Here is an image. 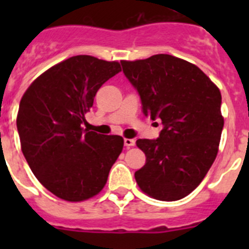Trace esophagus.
<instances>
[{
	"instance_id": "1",
	"label": "esophagus",
	"mask_w": 249,
	"mask_h": 249,
	"mask_svg": "<svg viewBox=\"0 0 249 249\" xmlns=\"http://www.w3.org/2000/svg\"><path fill=\"white\" fill-rule=\"evenodd\" d=\"M136 144V141L132 140V138H124V146L127 147V148H129V147H133Z\"/></svg>"
}]
</instances>
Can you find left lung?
<instances>
[{
  "label": "left lung",
  "instance_id": "obj_1",
  "mask_svg": "<svg viewBox=\"0 0 249 249\" xmlns=\"http://www.w3.org/2000/svg\"><path fill=\"white\" fill-rule=\"evenodd\" d=\"M121 65L144 116L162 123L157 140L136 142L146 155L136 182L152 198L178 201L197 188L218 153L221 92L197 66L171 54Z\"/></svg>",
  "mask_w": 249,
  "mask_h": 249
}]
</instances>
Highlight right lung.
<instances>
[{
	"label": "right lung",
	"instance_id": "add662e5",
	"mask_svg": "<svg viewBox=\"0 0 249 249\" xmlns=\"http://www.w3.org/2000/svg\"><path fill=\"white\" fill-rule=\"evenodd\" d=\"M120 63L80 54L54 65L22 96L17 131L22 153L45 188L70 202L102 191L123 138L83 129L85 114Z\"/></svg>",
	"mask_w": 249,
	"mask_h": 249
}]
</instances>
